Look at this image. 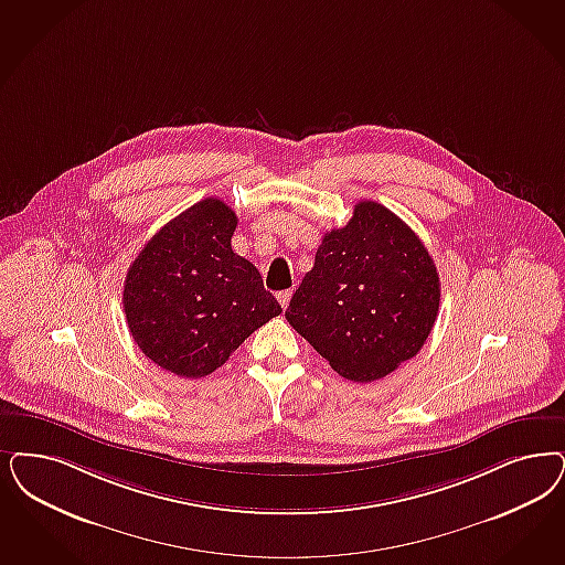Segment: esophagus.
I'll use <instances>...</instances> for the list:
<instances>
[{
  "label": "esophagus",
  "mask_w": 565,
  "mask_h": 565,
  "mask_svg": "<svg viewBox=\"0 0 565 565\" xmlns=\"http://www.w3.org/2000/svg\"><path fill=\"white\" fill-rule=\"evenodd\" d=\"M290 298H292V290H281V292H277V300H279L281 309H288Z\"/></svg>",
  "instance_id": "1"
}]
</instances>
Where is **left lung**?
Segmentation results:
<instances>
[{
  "instance_id": "1",
  "label": "left lung",
  "mask_w": 565,
  "mask_h": 565,
  "mask_svg": "<svg viewBox=\"0 0 565 565\" xmlns=\"http://www.w3.org/2000/svg\"><path fill=\"white\" fill-rule=\"evenodd\" d=\"M440 279L424 242L386 206L363 200L323 235L286 319L331 370L373 382L413 359L438 317Z\"/></svg>"
}]
</instances>
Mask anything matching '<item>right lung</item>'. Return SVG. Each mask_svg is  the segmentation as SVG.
Here are the masks:
<instances>
[{"instance_id":"1","label":"right lung","mask_w":565,"mask_h":565,"mask_svg":"<svg viewBox=\"0 0 565 565\" xmlns=\"http://www.w3.org/2000/svg\"><path fill=\"white\" fill-rule=\"evenodd\" d=\"M234 211L200 200L141 248L125 279L131 335L158 367L204 377L281 312L250 260L232 250Z\"/></svg>"}]
</instances>
